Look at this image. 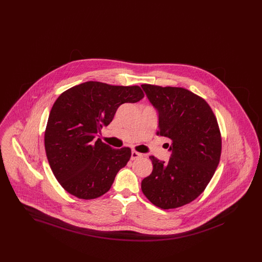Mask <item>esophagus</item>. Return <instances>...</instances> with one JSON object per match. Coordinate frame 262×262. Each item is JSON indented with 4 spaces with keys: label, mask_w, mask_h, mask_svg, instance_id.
I'll list each match as a JSON object with an SVG mask.
<instances>
[{
    "label": "esophagus",
    "mask_w": 262,
    "mask_h": 262,
    "mask_svg": "<svg viewBox=\"0 0 262 262\" xmlns=\"http://www.w3.org/2000/svg\"><path fill=\"white\" fill-rule=\"evenodd\" d=\"M142 157V154L141 153H138L137 151H132V155H130V159L132 160H136V159H138V158H141Z\"/></svg>",
    "instance_id": "34e87169"
}]
</instances>
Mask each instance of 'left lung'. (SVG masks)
Returning a JSON list of instances; mask_svg holds the SVG:
<instances>
[{"label": "left lung", "instance_id": "left-lung-1", "mask_svg": "<svg viewBox=\"0 0 262 262\" xmlns=\"http://www.w3.org/2000/svg\"><path fill=\"white\" fill-rule=\"evenodd\" d=\"M158 112V136L172 140L168 162L150 156L152 173L141 182L144 195L171 209L195 200L205 189L221 156V135L207 102L182 88L142 84Z\"/></svg>", "mask_w": 262, "mask_h": 262}]
</instances>
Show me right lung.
I'll use <instances>...</instances> for the list:
<instances>
[{
    "label": "right lung",
    "instance_id": "add662e5",
    "mask_svg": "<svg viewBox=\"0 0 262 262\" xmlns=\"http://www.w3.org/2000/svg\"><path fill=\"white\" fill-rule=\"evenodd\" d=\"M143 96L137 85L88 81L66 90L55 101L45 130V150L53 174L69 193L93 200L111 188L132 151L114 149L96 136L122 104Z\"/></svg>",
    "mask_w": 262,
    "mask_h": 262
}]
</instances>
